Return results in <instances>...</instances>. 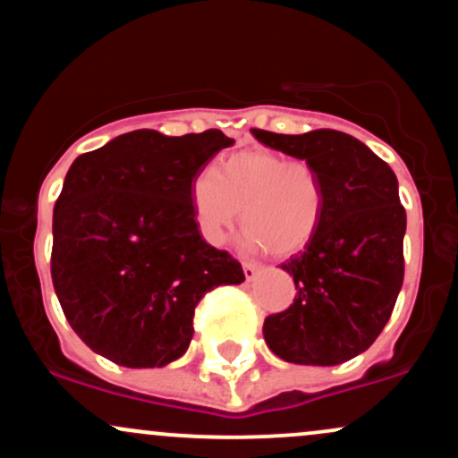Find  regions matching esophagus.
<instances>
[{"label": "esophagus", "mask_w": 458, "mask_h": 458, "mask_svg": "<svg viewBox=\"0 0 458 458\" xmlns=\"http://www.w3.org/2000/svg\"><path fill=\"white\" fill-rule=\"evenodd\" d=\"M256 274H259V267H256L254 263H243V276H245V280H254L256 278Z\"/></svg>", "instance_id": "esophagus-1"}]
</instances>
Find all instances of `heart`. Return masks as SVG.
<instances>
[{"label":"heart","instance_id":"heart-1","mask_svg":"<svg viewBox=\"0 0 458 458\" xmlns=\"http://www.w3.org/2000/svg\"><path fill=\"white\" fill-rule=\"evenodd\" d=\"M191 206L199 234L210 245L224 243L239 219L248 250L269 248L291 256L315 239L324 215L319 174L302 158H286L271 149H245L199 174L191 184Z\"/></svg>","mask_w":458,"mask_h":458}]
</instances>
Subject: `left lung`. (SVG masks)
Returning <instances> with one entry per match:
<instances>
[{"mask_svg": "<svg viewBox=\"0 0 458 458\" xmlns=\"http://www.w3.org/2000/svg\"><path fill=\"white\" fill-rule=\"evenodd\" d=\"M267 148L302 158L324 187V215L302 254L286 260L293 304L265 319L276 356L295 365H339L383 333L404 280L406 213L398 178L365 143L336 130L276 134L252 130Z\"/></svg>", "mask_w": 458, "mask_h": 458, "instance_id": "1", "label": "left lung"}]
</instances>
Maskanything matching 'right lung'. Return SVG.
<instances>
[{
  "instance_id": "right-lung-1",
  "label": "right lung",
  "mask_w": 458,
  "mask_h": 458,
  "mask_svg": "<svg viewBox=\"0 0 458 458\" xmlns=\"http://www.w3.org/2000/svg\"><path fill=\"white\" fill-rule=\"evenodd\" d=\"M234 139L134 130L73 160L54 206L52 280L75 335L123 368L184 354L199 300L245 280L202 239L191 184Z\"/></svg>"
}]
</instances>
